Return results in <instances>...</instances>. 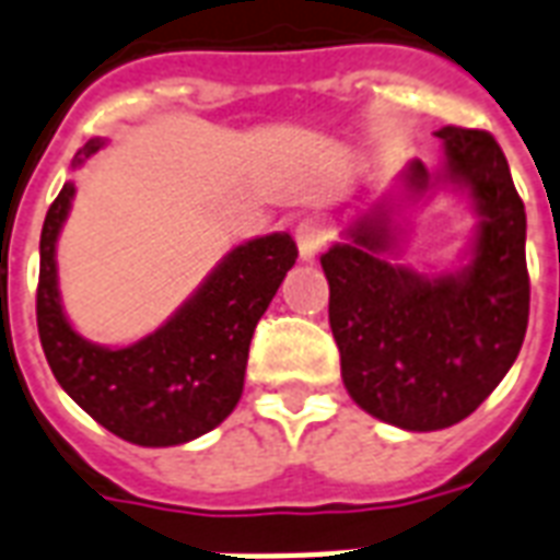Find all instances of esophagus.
Wrapping results in <instances>:
<instances>
[{"instance_id": "1", "label": "esophagus", "mask_w": 560, "mask_h": 560, "mask_svg": "<svg viewBox=\"0 0 560 560\" xmlns=\"http://www.w3.org/2000/svg\"><path fill=\"white\" fill-rule=\"evenodd\" d=\"M295 242L304 259H315V254L330 242V230L318 218H301L295 226Z\"/></svg>"}]
</instances>
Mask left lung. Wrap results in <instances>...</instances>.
Returning <instances> with one entry per match:
<instances>
[{
	"label": "left lung",
	"instance_id": "8db88e82",
	"mask_svg": "<svg viewBox=\"0 0 560 560\" xmlns=\"http://www.w3.org/2000/svg\"><path fill=\"white\" fill-rule=\"evenodd\" d=\"M445 179L466 185L481 215L472 262L422 277L386 262L389 209L377 203L322 256L342 381L365 413L405 431L460 422L514 365L528 327L525 206L502 147L485 129L443 126ZM407 188L434 185L410 162Z\"/></svg>",
	"mask_w": 560,
	"mask_h": 560
}]
</instances>
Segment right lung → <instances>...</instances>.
Wrapping results in <instances>:
<instances>
[{
  "instance_id": "obj_1",
  "label": "right lung",
  "mask_w": 560,
  "mask_h": 560,
  "mask_svg": "<svg viewBox=\"0 0 560 560\" xmlns=\"http://www.w3.org/2000/svg\"><path fill=\"white\" fill-rule=\"evenodd\" d=\"M100 147V138L88 141L75 165ZM73 191L65 183L40 233L37 334L52 375L88 416L129 443L159 448L212 431L242 398L256 322L298 259L292 235L238 245L167 325L129 348H103L75 334L58 298L56 242Z\"/></svg>"
}]
</instances>
